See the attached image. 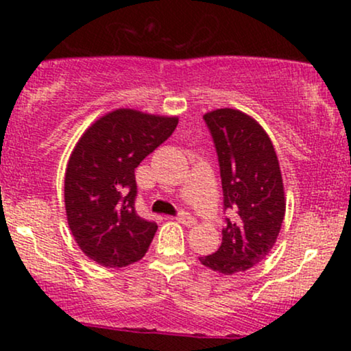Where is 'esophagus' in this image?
I'll return each mask as SVG.
<instances>
[{"label": "esophagus", "instance_id": "1", "mask_svg": "<svg viewBox=\"0 0 351 351\" xmlns=\"http://www.w3.org/2000/svg\"><path fill=\"white\" fill-rule=\"evenodd\" d=\"M176 221H178L180 224H183V226H195L196 224L195 216H191L189 213H180V216L176 217Z\"/></svg>", "mask_w": 351, "mask_h": 351}]
</instances>
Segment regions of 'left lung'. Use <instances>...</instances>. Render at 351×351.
I'll return each instance as SVG.
<instances>
[{"mask_svg": "<svg viewBox=\"0 0 351 351\" xmlns=\"http://www.w3.org/2000/svg\"><path fill=\"white\" fill-rule=\"evenodd\" d=\"M217 160L226 219L223 243L199 263L224 276L244 272L264 259L276 244L285 215V193L276 148L263 125L237 108L204 114Z\"/></svg>", "mask_w": 351, "mask_h": 351, "instance_id": "obj_1", "label": "left lung"}]
</instances>
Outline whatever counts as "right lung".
<instances>
[{"label":"right lung","mask_w":351,"mask_h":351,"mask_svg":"<svg viewBox=\"0 0 351 351\" xmlns=\"http://www.w3.org/2000/svg\"><path fill=\"white\" fill-rule=\"evenodd\" d=\"M176 115L115 108L80 135L64 178L67 224L88 259L125 267L150 247L156 226L135 211V168L175 132Z\"/></svg>","instance_id":"right-lung-1"}]
</instances>
